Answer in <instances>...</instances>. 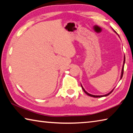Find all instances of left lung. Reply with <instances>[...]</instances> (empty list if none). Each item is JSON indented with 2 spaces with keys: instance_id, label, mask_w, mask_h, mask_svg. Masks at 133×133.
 Wrapping results in <instances>:
<instances>
[{
  "instance_id": "left-lung-1",
  "label": "left lung",
  "mask_w": 133,
  "mask_h": 133,
  "mask_svg": "<svg viewBox=\"0 0 133 133\" xmlns=\"http://www.w3.org/2000/svg\"><path fill=\"white\" fill-rule=\"evenodd\" d=\"M114 32H115L116 34H117V33L116 32V31H114ZM124 63H125V56H124V62H123V67H122V70H121V77H120V80L121 79V78L123 77V72H124ZM81 86H82V88L83 89V91H84V93H85V94H87V95L88 96H91V97H96V98H97V97H105V96H109V94L111 93H112V91H113V90H114V89L110 91V92H109V93H107V94H105V95H101V96H97V95H93V94H90V93H89L88 92H87L85 90H84V89L83 88V87L82 86V85L81 84Z\"/></svg>"
}]
</instances>
